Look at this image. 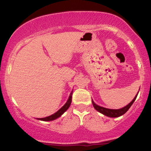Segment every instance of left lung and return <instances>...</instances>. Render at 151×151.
Wrapping results in <instances>:
<instances>
[{
	"mask_svg": "<svg viewBox=\"0 0 151 151\" xmlns=\"http://www.w3.org/2000/svg\"><path fill=\"white\" fill-rule=\"evenodd\" d=\"M138 93H137V94L136 95V96L134 97V99L132 100V101L130 102L129 104L126 105V106L123 107V108L119 109H106V108H104V107L100 106L96 104L93 102V100H91V101H92V104L93 106V107H94V109H96V111H98L99 112H100L101 114L106 116L111 117V118L119 117V116H121L124 115V114H125L128 110H129L130 107L131 106V105L133 104V102H134L135 100H136L137 96H138Z\"/></svg>",
	"mask_w": 151,
	"mask_h": 151,
	"instance_id": "obj_1",
	"label": "left lung"
}]
</instances>
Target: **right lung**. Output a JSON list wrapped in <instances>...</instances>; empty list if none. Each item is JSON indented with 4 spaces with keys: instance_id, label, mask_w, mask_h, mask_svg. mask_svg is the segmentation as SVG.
<instances>
[{
    "instance_id": "right-lung-1",
    "label": "right lung",
    "mask_w": 151,
    "mask_h": 151,
    "mask_svg": "<svg viewBox=\"0 0 151 151\" xmlns=\"http://www.w3.org/2000/svg\"><path fill=\"white\" fill-rule=\"evenodd\" d=\"M72 92H73V91H72V92H71L70 96H69L68 100H67V101L66 102L65 104L63 106H62V108L60 109V110H58V111L56 112V113L53 114L52 115L49 116H47V117L41 118V119H38V120H40V121H50L55 120V119H58V118H59L60 116H61L62 114L65 113L66 111H67V109H69V107L70 106L71 102H72Z\"/></svg>"
}]
</instances>
